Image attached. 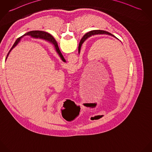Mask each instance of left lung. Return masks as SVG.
<instances>
[{
    "label": "left lung",
    "mask_w": 152,
    "mask_h": 152,
    "mask_svg": "<svg viewBox=\"0 0 152 152\" xmlns=\"http://www.w3.org/2000/svg\"><path fill=\"white\" fill-rule=\"evenodd\" d=\"M98 34H107L108 35H110V36H112L116 38H117L116 36H115L114 35H112V34L107 32V31H101V30H94V31H90L89 32L86 34L85 35L83 36V37H82L80 42V43H79V53H80V48L82 46V44L83 43V42L84 41H86V40L91 37V36L94 35H98ZM84 105L87 106V107H94L95 106V104H84Z\"/></svg>",
    "instance_id": "1"
}]
</instances>
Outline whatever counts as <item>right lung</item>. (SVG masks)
<instances>
[{
  "instance_id": "add662e5",
  "label": "right lung",
  "mask_w": 152,
  "mask_h": 152,
  "mask_svg": "<svg viewBox=\"0 0 152 152\" xmlns=\"http://www.w3.org/2000/svg\"><path fill=\"white\" fill-rule=\"evenodd\" d=\"M25 35H29V36H31V37H32L36 38V39L39 38V39H41L45 40L48 41V42H50V43H52L54 45L55 48H56V50L57 52L58 53L59 56H60V57L61 58L62 60L64 61H65V59L64 58L63 56L62 55V54H61V51H60V50H59V49L58 44H57V42L56 41V40L54 39V37H53L51 35H50L49 34H48L47 32H43V31H31V32H28V33L24 34L23 36H22L18 37V38L16 40V41L15 42L14 44L13 45V46H12V48L10 49V51L9 52V53H8V54H7V56L6 58H7V57H8V56H9L10 52L12 51V49L14 47H15V46L18 44V43L20 42L21 38L23 37V36H25Z\"/></svg>"
}]
</instances>
